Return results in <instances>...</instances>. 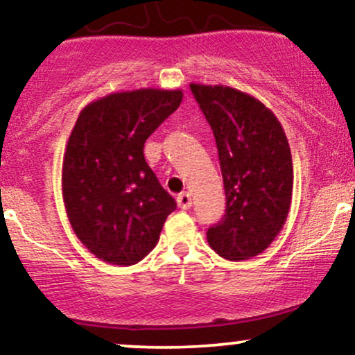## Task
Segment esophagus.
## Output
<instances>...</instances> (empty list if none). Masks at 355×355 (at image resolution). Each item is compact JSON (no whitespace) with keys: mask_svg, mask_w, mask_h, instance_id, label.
Returning <instances> with one entry per match:
<instances>
[{"mask_svg":"<svg viewBox=\"0 0 355 355\" xmlns=\"http://www.w3.org/2000/svg\"><path fill=\"white\" fill-rule=\"evenodd\" d=\"M177 203H178V207H180V209H183V210L190 209V207H191V197H190L189 191H183V193L178 195Z\"/></svg>","mask_w":355,"mask_h":355,"instance_id":"obj_1","label":"esophagus"}]
</instances>
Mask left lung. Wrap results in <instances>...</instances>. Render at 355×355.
Masks as SVG:
<instances>
[{"label": "left lung", "mask_w": 355, "mask_h": 355, "mask_svg": "<svg viewBox=\"0 0 355 355\" xmlns=\"http://www.w3.org/2000/svg\"><path fill=\"white\" fill-rule=\"evenodd\" d=\"M217 141L227 209L207 232L227 260L262 254L291 211L294 166L287 137L272 110L225 85L190 83Z\"/></svg>", "instance_id": "obj_1"}]
</instances>
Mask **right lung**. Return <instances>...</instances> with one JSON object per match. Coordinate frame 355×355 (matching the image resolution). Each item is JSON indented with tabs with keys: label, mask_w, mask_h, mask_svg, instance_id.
<instances>
[{
	"label": "right lung",
	"mask_w": 355,
	"mask_h": 355,
	"mask_svg": "<svg viewBox=\"0 0 355 355\" xmlns=\"http://www.w3.org/2000/svg\"><path fill=\"white\" fill-rule=\"evenodd\" d=\"M182 98V89L140 88L110 93L80 112L64 150L61 191L73 232L103 262H140L177 207L146 165L144 145Z\"/></svg>",
	"instance_id": "obj_1"
}]
</instances>
